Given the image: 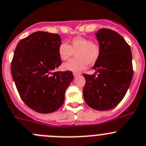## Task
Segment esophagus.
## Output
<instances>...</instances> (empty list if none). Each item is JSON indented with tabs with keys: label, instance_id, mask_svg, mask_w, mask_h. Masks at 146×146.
I'll list each match as a JSON object with an SVG mask.
<instances>
[{
	"label": "esophagus",
	"instance_id": "1",
	"mask_svg": "<svg viewBox=\"0 0 146 146\" xmlns=\"http://www.w3.org/2000/svg\"><path fill=\"white\" fill-rule=\"evenodd\" d=\"M80 75V73H73V76H74V77H78V76H79Z\"/></svg>",
	"mask_w": 146,
	"mask_h": 146
}]
</instances>
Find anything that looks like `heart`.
Instances as JSON below:
<instances>
[{
	"instance_id": "heart-1",
	"label": "heart",
	"mask_w": 146,
	"mask_h": 146,
	"mask_svg": "<svg viewBox=\"0 0 146 146\" xmlns=\"http://www.w3.org/2000/svg\"><path fill=\"white\" fill-rule=\"evenodd\" d=\"M58 52L62 60H68L76 53V58L64 63L62 68L64 70L78 73L85 70L88 64H94L98 61L101 49L98 43L87 38L78 36L70 40L68 44L62 43Z\"/></svg>"
}]
</instances>
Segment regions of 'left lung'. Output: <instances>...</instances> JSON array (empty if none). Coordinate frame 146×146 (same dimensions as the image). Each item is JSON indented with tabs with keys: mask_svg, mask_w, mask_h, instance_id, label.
Returning a JSON list of instances; mask_svg holds the SVG:
<instances>
[{
	"mask_svg": "<svg viewBox=\"0 0 146 146\" xmlns=\"http://www.w3.org/2000/svg\"><path fill=\"white\" fill-rule=\"evenodd\" d=\"M96 35L101 53L93 66L95 74H83V98L92 108L107 111L122 100L131 85L132 53L129 45L115 31L102 28Z\"/></svg>",
	"mask_w": 146,
	"mask_h": 146,
	"instance_id": "obj_1",
	"label": "left lung"
}]
</instances>
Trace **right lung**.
<instances>
[{"instance_id": "obj_1", "label": "right lung", "mask_w": 146, "mask_h": 146, "mask_svg": "<svg viewBox=\"0 0 146 146\" xmlns=\"http://www.w3.org/2000/svg\"><path fill=\"white\" fill-rule=\"evenodd\" d=\"M60 35L37 31L18 43L11 62V74L23 101L40 113L56 111L73 79L71 71L52 70L62 63Z\"/></svg>"}]
</instances>
